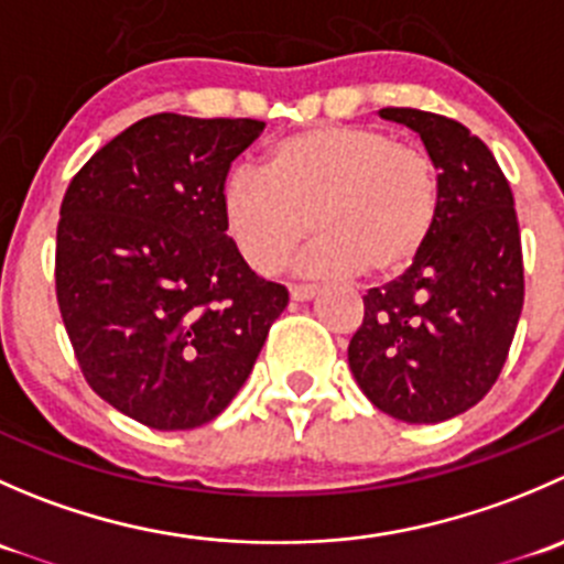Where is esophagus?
I'll use <instances>...</instances> for the list:
<instances>
[{
  "label": "esophagus",
  "instance_id": "1",
  "mask_svg": "<svg viewBox=\"0 0 564 564\" xmlns=\"http://www.w3.org/2000/svg\"><path fill=\"white\" fill-rule=\"evenodd\" d=\"M289 292H292V300H297V303H305V300H314L316 297L318 289L311 286V283H294V286L289 289Z\"/></svg>",
  "mask_w": 564,
  "mask_h": 564
}]
</instances>
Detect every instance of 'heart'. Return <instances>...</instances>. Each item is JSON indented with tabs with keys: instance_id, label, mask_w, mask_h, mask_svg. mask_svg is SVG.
<instances>
[{
	"instance_id": "b5f03b06",
	"label": "heart",
	"mask_w": 564,
	"mask_h": 564,
	"mask_svg": "<svg viewBox=\"0 0 564 564\" xmlns=\"http://www.w3.org/2000/svg\"><path fill=\"white\" fill-rule=\"evenodd\" d=\"M442 204L436 163L423 147L366 124H314L270 147L259 172H231L220 215L242 261L275 275L308 229V275H395L434 235Z\"/></svg>"
}]
</instances>
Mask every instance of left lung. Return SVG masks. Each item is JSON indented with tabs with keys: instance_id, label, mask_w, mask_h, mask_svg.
Segmentation results:
<instances>
[{
	"instance_id": "left-lung-1",
	"label": "left lung",
	"mask_w": 564,
	"mask_h": 564,
	"mask_svg": "<svg viewBox=\"0 0 564 564\" xmlns=\"http://www.w3.org/2000/svg\"><path fill=\"white\" fill-rule=\"evenodd\" d=\"M379 117L423 139L442 204L412 267L362 297L349 368L390 417L442 423L494 388L524 308L513 191L491 150L456 119L420 108H382Z\"/></svg>"
}]
</instances>
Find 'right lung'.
<instances>
[{
  "label": "right lung",
  "mask_w": 564,
  "mask_h": 564,
  "mask_svg": "<svg viewBox=\"0 0 564 564\" xmlns=\"http://www.w3.org/2000/svg\"><path fill=\"white\" fill-rule=\"evenodd\" d=\"M259 119L152 113L70 180L56 303L89 388L158 431L218 417L246 384L289 292L242 261L220 215Z\"/></svg>",
  "instance_id": "add662e5"
}]
</instances>
